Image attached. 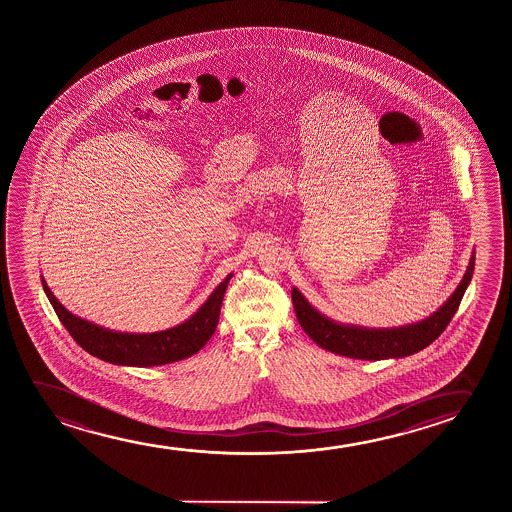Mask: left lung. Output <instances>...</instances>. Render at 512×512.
Masks as SVG:
<instances>
[{"mask_svg": "<svg viewBox=\"0 0 512 512\" xmlns=\"http://www.w3.org/2000/svg\"><path fill=\"white\" fill-rule=\"evenodd\" d=\"M476 266V250L470 255L469 266L463 274L460 285L449 295L448 301L420 322L407 323L390 329H372L362 325H350L332 320L320 313L308 299L292 288V302L295 315L302 329L323 350L332 351L358 360H386V358H404L414 355L434 343L448 327L456 309L462 302L463 294L469 287Z\"/></svg>", "mask_w": 512, "mask_h": 512, "instance_id": "left-lung-1", "label": "left lung"}]
</instances>
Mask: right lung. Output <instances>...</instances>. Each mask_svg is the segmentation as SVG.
Masks as SVG:
<instances>
[{
    "instance_id": "1",
    "label": "right lung",
    "mask_w": 512,
    "mask_h": 512,
    "mask_svg": "<svg viewBox=\"0 0 512 512\" xmlns=\"http://www.w3.org/2000/svg\"><path fill=\"white\" fill-rule=\"evenodd\" d=\"M232 273L218 285L203 306L185 322L178 323L171 329L140 334V332H119L105 329L98 323L89 322L80 316L73 315L57 301L47 281L42 276L43 290L49 297L52 308L59 316L64 329L70 332L92 357L101 358L105 362L127 367H155V365L171 364L183 358H189L203 348L215 334L218 325L220 308L224 301L225 290L229 285Z\"/></svg>"
}]
</instances>
